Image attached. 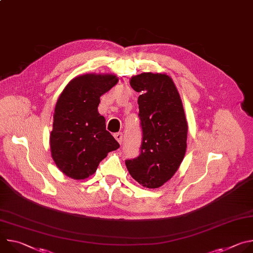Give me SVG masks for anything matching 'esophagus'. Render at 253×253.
<instances>
[{
  "mask_svg": "<svg viewBox=\"0 0 253 253\" xmlns=\"http://www.w3.org/2000/svg\"><path fill=\"white\" fill-rule=\"evenodd\" d=\"M114 137H115V139H116L120 144L122 143V141H123V134H122L121 132L115 133V134H114Z\"/></svg>",
  "mask_w": 253,
  "mask_h": 253,
  "instance_id": "obj_1",
  "label": "esophagus"
}]
</instances>
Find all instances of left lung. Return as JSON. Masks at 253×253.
<instances>
[{
	"mask_svg": "<svg viewBox=\"0 0 253 253\" xmlns=\"http://www.w3.org/2000/svg\"><path fill=\"white\" fill-rule=\"evenodd\" d=\"M138 97L142 143L138 157L126 160L130 175L142 186L158 188L172 178L187 147V121L181 98L166 74L133 76Z\"/></svg>",
	"mask_w": 253,
	"mask_h": 253,
	"instance_id": "8db88e82",
	"label": "left lung"
}]
</instances>
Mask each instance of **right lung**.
<instances>
[{"label": "right lung", "instance_id": "obj_1", "mask_svg": "<svg viewBox=\"0 0 253 253\" xmlns=\"http://www.w3.org/2000/svg\"><path fill=\"white\" fill-rule=\"evenodd\" d=\"M118 80L111 74H85L71 80L61 93L50 147L54 162L65 175L85 179L96 172L108 153L119 148L98 112L100 97Z\"/></svg>", "mask_w": 253, "mask_h": 253}]
</instances>
